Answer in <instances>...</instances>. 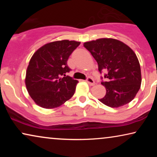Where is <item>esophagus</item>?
Segmentation results:
<instances>
[{
    "label": "esophagus",
    "mask_w": 157,
    "mask_h": 157,
    "mask_svg": "<svg viewBox=\"0 0 157 157\" xmlns=\"http://www.w3.org/2000/svg\"><path fill=\"white\" fill-rule=\"evenodd\" d=\"M86 82L91 86H94V84H95V82H94V78H91V76L87 77V78H86Z\"/></svg>",
    "instance_id": "obj_1"
}]
</instances>
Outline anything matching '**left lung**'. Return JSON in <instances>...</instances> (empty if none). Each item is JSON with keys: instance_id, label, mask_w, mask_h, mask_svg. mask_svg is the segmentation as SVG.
I'll return each mask as SVG.
<instances>
[{"instance_id": "8db88e82", "label": "left lung", "mask_w": 157, "mask_h": 157, "mask_svg": "<svg viewBox=\"0 0 157 157\" xmlns=\"http://www.w3.org/2000/svg\"><path fill=\"white\" fill-rule=\"evenodd\" d=\"M83 46L98 63L101 74L107 72L104 76L106 80L101 81L106 94L100 101L112 108L132 101L141 83L140 64L132 49L113 38H100Z\"/></svg>"}]
</instances>
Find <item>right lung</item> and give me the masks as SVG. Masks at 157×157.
I'll use <instances>...</instances> for the list:
<instances>
[{
	"label": "right lung",
	"mask_w": 157,
	"mask_h": 157,
	"mask_svg": "<svg viewBox=\"0 0 157 157\" xmlns=\"http://www.w3.org/2000/svg\"><path fill=\"white\" fill-rule=\"evenodd\" d=\"M79 45L75 40L51 42L31 57L25 82L29 95L38 106L56 108L74 95L78 81L66 75L71 71L67 61Z\"/></svg>",
	"instance_id": "obj_1"
}]
</instances>
